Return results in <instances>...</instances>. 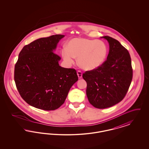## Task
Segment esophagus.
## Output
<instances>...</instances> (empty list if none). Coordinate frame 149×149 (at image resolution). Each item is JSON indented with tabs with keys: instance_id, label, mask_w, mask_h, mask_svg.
Here are the masks:
<instances>
[{
	"instance_id": "1",
	"label": "esophagus",
	"mask_w": 149,
	"mask_h": 149,
	"mask_svg": "<svg viewBox=\"0 0 149 149\" xmlns=\"http://www.w3.org/2000/svg\"><path fill=\"white\" fill-rule=\"evenodd\" d=\"M77 75H78L79 79H81L82 78V72L80 70L77 71Z\"/></svg>"
}]
</instances>
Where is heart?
I'll return each mask as SVG.
<instances>
[{
    "label": "heart",
    "mask_w": 149,
    "mask_h": 149,
    "mask_svg": "<svg viewBox=\"0 0 149 149\" xmlns=\"http://www.w3.org/2000/svg\"><path fill=\"white\" fill-rule=\"evenodd\" d=\"M107 52V46L102 41L74 38L67 43L66 49L62 50L61 56L68 65L73 64L77 57L81 68L92 70L104 63Z\"/></svg>",
    "instance_id": "1"
}]
</instances>
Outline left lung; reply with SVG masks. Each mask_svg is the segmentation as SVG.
<instances>
[{
	"instance_id": "left-lung-1",
	"label": "left lung",
	"mask_w": 149,
	"mask_h": 149,
	"mask_svg": "<svg viewBox=\"0 0 149 149\" xmlns=\"http://www.w3.org/2000/svg\"><path fill=\"white\" fill-rule=\"evenodd\" d=\"M109 45L106 60L98 68L85 71L86 95L93 106L104 109L120 102L131 83L133 70L128 50L118 41L103 36Z\"/></svg>"
}]
</instances>
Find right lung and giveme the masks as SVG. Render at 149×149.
<instances>
[{
    "mask_svg": "<svg viewBox=\"0 0 149 149\" xmlns=\"http://www.w3.org/2000/svg\"><path fill=\"white\" fill-rule=\"evenodd\" d=\"M65 36L41 38L23 47L14 68V81L23 100L31 106L45 111L58 108L78 81L74 69L61 67V57L55 54Z\"/></svg>",
    "mask_w": 149,
    "mask_h": 149,
    "instance_id": "obj_1",
    "label": "right lung"
}]
</instances>
